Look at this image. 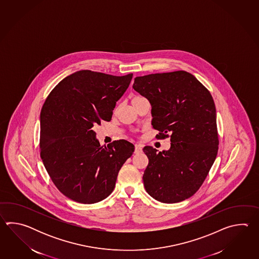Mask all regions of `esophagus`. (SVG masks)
<instances>
[{
    "label": "esophagus",
    "mask_w": 259,
    "mask_h": 259,
    "mask_svg": "<svg viewBox=\"0 0 259 259\" xmlns=\"http://www.w3.org/2000/svg\"><path fill=\"white\" fill-rule=\"evenodd\" d=\"M142 152H143V147H142V145H140V144H136V145H135V150H134V154H141Z\"/></svg>",
    "instance_id": "34e87169"
}]
</instances>
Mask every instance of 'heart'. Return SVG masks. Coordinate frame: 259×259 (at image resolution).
Here are the masks:
<instances>
[{
  "instance_id": "b5f03b06",
  "label": "heart",
  "mask_w": 259,
  "mask_h": 259,
  "mask_svg": "<svg viewBox=\"0 0 259 259\" xmlns=\"http://www.w3.org/2000/svg\"><path fill=\"white\" fill-rule=\"evenodd\" d=\"M139 98H142V97H141V96H134V97L132 98V101H134V100L139 99Z\"/></svg>"
}]
</instances>
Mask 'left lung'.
Wrapping results in <instances>:
<instances>
[{
    "label": "left lung",
    "mask_w": 259,
    "mask_h": 259,
    "mask_svg": "<svg viewBox=\"0 0 259 259\" xmlns=\"http://www.w3.org/2000/svg\"><path fill=\"white\" fill-rule=\"evenodd\" d=\"M133 89L152 106V125L168 137L170 148H143L149 163L143 174L146 192L161 203L190 198L203 184L219 149L215 106L208 90L186 71L156 73L134 78Z\"/></svg>",
    "instance_id": "1"
}]
</instances>
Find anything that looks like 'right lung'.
<instances>
[{
	"label": "right lung",
	"mask_w": 259,
	"mask_h": 259,
	"mask_svg": "<svg viewBox=\"0 0 259 259\" xmlns=\"http://www.w3.org/2000/svg\"><path fill=\"white\" fill-rule=\"evenodd\" d=\"M132 76L75 72L61 80L45 101L40 111V157L67 198L81 204L106 198L133 154L134 145L126 140L101 146L93 130L102 120L110 121Z\"/></svg>",
	"instance_id": "1"
}]
</instances>
